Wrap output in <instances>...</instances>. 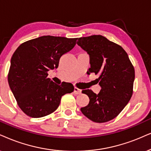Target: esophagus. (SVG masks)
I'll use <instances>...</instances> for the list:
<instances>
[{
    "instance_id": "34e87169",
    "label": "esophagus",
    "mask_w": 151,
    "mask_h": 151,
    "mask_svg": "<svg viewBox=\"0 0 151 151\" xmlns=\"http://www.w3.org/2000/svg\"><path fill=\"white\" fill-rule=\"evenodd\" d=\"M81 93V90L77 88V87H74V93L76 95H79Z\"/></svg>"
}]
</instances>
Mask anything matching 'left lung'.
I'll return each instance as SVG.
<instances>
[{
    "label": "left lung",
    "mask_w": 151,
    "mask_h": 151,
    "mask_svg": "<svg viewBox=\"0 0 151 151\" xmlns=\"http://www.w3.org/2000/svg\"><path fill=\"white\" fill-rule=\"evenodd\" d=\"M77 44L89 55L87 74H98L96 81L101 87L98 94L89 89L82 91L90 100L81 108L82 114L95 123L109 121L121 113L132 95L134 67L126 51L104 36L79 37Z\"/></svg>",
    "instance_id": "8db88e82"
}]
</instances>
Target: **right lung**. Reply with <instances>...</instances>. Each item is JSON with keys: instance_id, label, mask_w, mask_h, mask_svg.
Returning <instances> with one entry per match:
<instances>
[{"instance_id": "add662e5", "label": "right lung", "mask_w": 151, "mask_h": 151, "mask_svg": "<svg viewBox=\"0 0 151 151\" xmlns=\"http://www.w3.org/2000/svg\"><path fill=\"white\" fill-rule=\"evenodd\" d=\"M77 38L45 35L22 44L13 53L8 74L9 88L21 109L40 118L57 109L63 95L73 92L72 83L58 85L47 77L60 57L69 52Z\"/></svg>"}]
</instances>
